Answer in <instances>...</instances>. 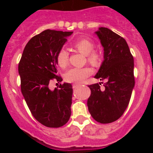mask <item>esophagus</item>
<instances>
[{
  "instance_id": "34e87169",
  "label": "esophagus",
  "mask_w": 153,
  "mask_h": 153,
  "mask_svg": "<svg viewBox=\"0 0 153 153\" xmlns=\"http://www.w3.org/2000/svg\"><path fill=\"white\" fill-rule=\"evenodd\" d=\"M79 86H80V85H79V84H73V89H76L77 88H78Z\"/></svg>"
}]
</instances>
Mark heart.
Masks as SVG:
<instances>
[{"label":"heart","instance_id":"b5f03b06","mask_svg":"<svg viewBox=\"0 0 153 153\" xmlns=\"http://www.w3.org/2000/svg\"><path fill=\"white\" fill-rule=\"evenodd\" d=\"M74 47L80 53L87 56L88 61L93 65H97L99 62L100 54L94 49V44L92 41L88 39H80L74 44ZM69 55L68 52L62 49L57 54V62L61 68H65L68 64ZM92 73V70L89 68H73L68 70L65 75V79L69 82H83L89 75Z\"/></svg>","mask_w":153,"mask_h":153}]
</instances>
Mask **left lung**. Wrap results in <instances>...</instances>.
Listing matches in <instances>:
<instances>
[{
  "label": "left lung",
  "mask_w": 153,
  "mask_h": 153,
  "mask_svg": "<svg viewBox=\"0 0 153 153\" xmlns=\"http://www.w3.org/2000/svg\"><path fill=\"white\" fill-rule=\"evenodd\" d=\"M103 48V61L94 78L106 80L89 85L88 108L96 122L108 124L122 117L134 87V58L124 38L111 29L99 27L95 32ZM103 83V82H101Z\"/></svg>",
  "instance_id": "8db88e82"
}]
</instances>
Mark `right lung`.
I'll list each match as a JSON object with an SVG mask.
<instances>
[{
  "mask_svg": "<svg viewBox=\"0 0 153 153\" xmlns=\"http://www.w3.org/2000/svg\"><path fill=\"white\" fill-rule=\"evenodd\" d=\"M73 31L47 29L26 44L19 64L21 89L29 110L39 122L47 127H60L71 115L73 86L64 82L50 90L49 84L57 76V54Z\"/></svg>",
  "mask_w": 153,
  "mask_h": 153,
  "instance_id": "right-lung-1",
  "label": "right lung"
}]
</instances>
